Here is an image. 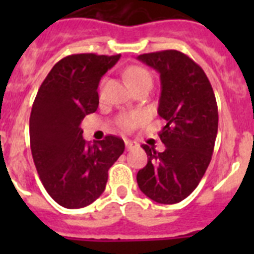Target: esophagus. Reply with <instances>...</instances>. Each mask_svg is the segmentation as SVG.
I'll return each instance as SVG.
<instances>
[{"instance_id":"obj_1","label":"esophagus","mask_w":254,"mask_h":254,"mask_svg":"<svg viewBox=\"0 0 254 254\" xmlns=\"http://www.w3.org/2000/svg\"><path fill=\"white\" fill-rule=\"evenodd\" d=\"M125 146H127V150H131V149H134V147H137L138 145H137V142L130 141V139H127V141H125Z\"/></svg>"}]
</instances>
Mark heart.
<instances>
[{
	"label": "heart",
	"instance_id": "1",
	"mask_svg": "<svg viewBox=\"0 0 254 254\" xmlns=\"http://www.w3.org/2000/svg\"><path fill=\"white\" fill-rule=\"evenodd\" d=\"M125 76L127 80L129 81L131 88L135 85L141 84L143 81H151V75L147 69L138 67V65H133L125 71ZM143 119L141 113H131V115H123L119 117V125L124 130H130L137 125V124Z\"/></svg>",
	"mask_w": 254,
	"mask_h": 254
}]
</instances>
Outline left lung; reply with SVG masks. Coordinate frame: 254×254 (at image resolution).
I'll use <instances>...</instances> for the list:
<instances>
[{"mask_svg":"<svg viewBox=\"0 0 254 254\" xmlns=\"http://www.w3.org/2000/svg\"><path fill=\"white\" fill-rule=\"evenodd\" d=\"M138 61L161 77L158 115L165 151L142 145L147 165L137 174L139 190L161 204H175L196 189L212 157L217 134V104L208 77L177 50L142 54Z\"/></svg>","mask_w":254,"mask_h":254,"instance_id":"1","label":"left lung"}]
</instances>
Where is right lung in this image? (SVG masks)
I'll return each mask as SVG.
<instances>
[{"instance_id": "right-lung-1", "label": "right lung", "mask_w": 254, "mask_h": 254, "mask_svg": "<svg viewBox=\"0 0 254 254\" xmlns=\"http://www.w3.org/2000/svg\"><path fill=\"white\" fill-rule=\"evenodd\" d=\"M121 55L75 54L54 65L30 115V146L49 195L65 208H83L104 192L108 170L125 150L120 137L89 145L80 124L99 107L101 77Z\"/></svg>"}]
</instances>
